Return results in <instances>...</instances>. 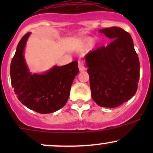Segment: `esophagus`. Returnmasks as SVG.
I'll use <instances>...</instances> for the list:
<instances>
[{
    "mask_svg": "<svg viewBox=\"0 0 153 153\" xmlns=\"http://www.w3.org/2000/svg\"><path fill=\"white\" fill-rule=\"evenodd\" d=\"M78 68L80 72L85 71V66H84V64L82 63V62H81V61H78Z\"/></svg>",
    "mask_w": 153,
    "mask_h": 153,
    "instance_id": "esophagus-1",
    "label": "esophagus"
}]
</instances>
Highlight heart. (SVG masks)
Masks as SVG:
<instances>
[{
  "label": "heart",
  "instance_id": "obj_1",
  "mask_svg": "<svg viewBox=\"0 0 153 153\" xmlns=\"http://www.w3.org/2000/svg\"><path fill=\"white\" fill-rule=\"evenodd\" d=\"M93 42H94V39L91 37H88L83 40V42H82V46L85 47H88L91 46L93 44Z\"/></svg>",
  "mask_w": 153,
  "mask_h": 153
}]
</instances>
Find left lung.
I'll return each instance as SVG.
<instances>
[{
    "label": "left lung",
    "mask_w": 153,
    "mask_h": 153,
    "mask_svg": "<svg viewBox=\"0 0 153 153\" xmlns=\"http://www.w3.org/2000/svg\"><path fill=\"white\" fill-rule=\"evenodd\" d=\"M99 32L113 41L85 56L91 96L100 106L115 108L134 96L140 62L129 33L117 26L100 29Z\"/></svg>",
    "instance_id": "left-lung-1"
}]
</instances>
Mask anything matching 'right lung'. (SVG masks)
<instances>
[{
	"label": "right lung",
	"instance_id": "obj_1",
	"mask_svg": "<svg viewBox=\"0 0 153 153\" xmlns=\"http://www.w3.org/2000/svg\"><path fill=\"white\" fill-rule=\"evenodd\" d=\"M31 33L24 35L17 45L10 67V80L19 101L29 109L40 114L57 111L66 104L75 77L79 73L78 62L54 65L42 73H31L24 57Z\"/></svg>",
	"mask_w": 153,
	"mask_h": 153
}]
</instances>
